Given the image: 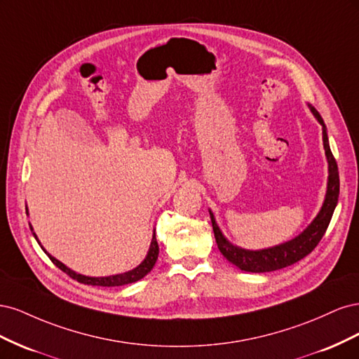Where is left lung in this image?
I'll use <instances>...</instances> for the list:
<instances>
[{"mask_svg":"<svg viewBox=\"0 0 359 359\" xmlns=\"http://www.w3.org/2000/svg\"><path fill=\"white\" fill-rule=\"evenodd\" d=\"M309 109L322 126L323 149L328 161V182H327V193H325V199L320 210L306 229L286 243H281L268 248H260V250H247L243 247H238L227 240V238L223 235L219 224L215 222L214 212L210 210L212 231H214L215 243L219 245V250L231 264L236 265L241 271H247V273H269V271H277L281 268H286L289 265H293L313 252L314 247L319 244L322 236L328 229V224L331 222V217L334 214L337 202H339V193H340L339 168H337V161L330 148L327 126H325L322 116L311 104H309Z\"/></svg>","mask_w":359,"mask_h":359,"instance_id":"1","label":"left lung"}]
</instances>
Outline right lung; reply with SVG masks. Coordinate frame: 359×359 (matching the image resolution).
Listing matches in <instances>:
<instances>
[{"instance_id": "right-lung-1", "label": "right lung", "mask_w": 359, "mask_h": 359, "mask_svg": "<svg viewBox=\"0 0 359 359\" xmlns=\"http://www.w3.org/2000/svg\"><path fill=\"white\" fill-rule=\"evenodd\" d=\"M27 212H28V208H27ZM29 229L32 232V235H34V238L37 240L39 245L41 247L43 252H45L49 259L52 260L53 264H55L61 271H64L67 276H70L72 278L78 280L79 283H83V285H91V286H103V287H114V286H124V285H130V283H135V281L144 278L151 269L154 268L156 262H157V257H158V244H157V240H156V229H154V233H153V240H151V244H149V250L148 253L145 256V259L140 262L136 268L130 269V271H126V273H121V274H115V276H106V277H88V276H83V274H79L76 273V271L70 269L69 266L64 265L62 262H60L58 259L53 257L52 255H49L46 252V248L43 247L39 241V238L34 232V229H32V226L29 223Z\"/></svg>"}]
</instances>
